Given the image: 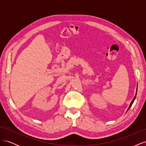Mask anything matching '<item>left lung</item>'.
<instances>
[{
	"instance_id": "obj_1",
	"label": "left lung",
	"mask_w": 146,
	"mask_h": 146,
	"mask_svg": "<svg viewBox=\"0 0 146 146\" xmlns=\"http://www.w3.org/2000/svg\"><path fill=\"white\" fill-rule=\"evenodd\" d=\"M136 93H137V90H136ZM136 95H135V96L134 97V98L133 99V100H132V101H131V104H130V106H129V108H128V110H129V109H130V108L131 107V105H132V104H133V102H134V100H135V98H136Z\"/></svg>"
}]
</instances>
